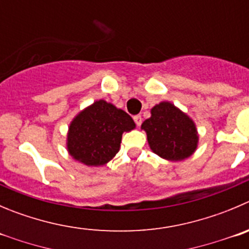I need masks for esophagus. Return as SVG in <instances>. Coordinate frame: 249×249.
I'll use <instances>...</instances> for the list:
<instances>
[{
  "mask_svg": "<svg viewBox=\"0 0 249 249\" xmlns=\"http://www.w3.org/2000/svg\"><path fill=\"white\" fill-rule=\"evenodd\" d=\"M133 120H134V122H136V124L138 127H141V124H142V116L141 115H137V116H134L133 117Z\"/></svg>",
  "mask_w": 249,
  "mask_h": 249,
  "instance_id": "1",
  "label": "esophagus"
}]
</instances>
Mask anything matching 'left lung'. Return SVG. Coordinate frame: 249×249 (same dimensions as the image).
Wrapping results in <instances>:
<instances>
[{
  "mask_svg": "<svg viewBox=\"0 0 249 249\" xmlns=\"http://www.w3.org/2000/svg\"><path fill=\"white\" fill-rule=\"evenodd\" d=\"M142 129L151 151L167 161H182L197 150L199 134L194 121L170 101H161L150 110Z\"/></svg>",
  "mask_w": 249,
  "mask_h": 249,
  "instance_id": "obj_1",
  "label": "left lung"
}]
</instances>
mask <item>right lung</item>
Masks as SVG:
<instances>
[{
  "label": "right lung",
  "instance_id": "1",
  "mask_svg": "<svg viewBox=\"0 0 249 249\" xmlns=\"http://www.w3.org/2000/svg\"><path fill=\"white\" fill-rule=\"evenodd\" d=\"M134 128L136 123L126 111L103 99L96 100L71 121L67 151L87 166H103L118 153L122 134Z\"/></svg>",
  "mask_w": 249,
  "mask_h": 249
}]
</instances>
